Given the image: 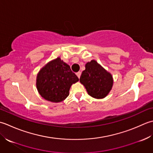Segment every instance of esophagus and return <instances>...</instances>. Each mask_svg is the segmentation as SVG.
Here are the masks:
<instances>
[{"instance_id":"34e87169","label":"esophagus","mask_w":153,"mask_h":153,"mask_svg":"<svg viewBox=\"0 0 153 153\" xmlns=\"http://www.w3.org/2000/svg\"><path fill=\"white\" fill-rule=\"evenodd\" d=\"M76 76L79 77V79L80 78V74H81V73L80 72H78V73H76Z\"/></svg>"}]
</instances>
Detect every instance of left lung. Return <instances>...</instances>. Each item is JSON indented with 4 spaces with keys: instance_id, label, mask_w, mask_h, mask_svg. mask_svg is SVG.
Masks as SVG:
<instances>
[{
    "instance_id": "left-lung-1",
    "label": "left lung",
    "mask_w": 153,
    "mask_h": 153,
    "mask_svg": "<svg viewBox=\"0 0 153 153\" xmlns=\"http://www.w3.org/2000/svg\"><path fill=\"white\" fill-rule=\"evenodd\" d=\"M80 82L88 94L96 99L105 98L111 90L114 80L111 74L95 60L88 62L82 71Z\"/></svg>"
}]
</instances>
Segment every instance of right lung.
I'll list each match as a JSON object with an SVG mask.
<instances>
[{
	"instance_id": "obj_1",
	"label": "right lung",
	"mask_w": 153,
	"mask_h": 153,
	"mask_svg": "<svg viewBox=\"0 0 153 153\" xmlns=\"http://www.w3.org/2000/svg\"><path fill=\"white\" fill-rule=\"evenodd\" d=\"M79 80L69 65L57 57L39 71L36 86L39 94L46 100L60 102L69 94L71 85Z\"/></svg>"
}]
</instances>
